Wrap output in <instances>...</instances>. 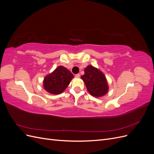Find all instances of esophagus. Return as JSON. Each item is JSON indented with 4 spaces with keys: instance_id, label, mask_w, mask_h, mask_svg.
I'll return each mask as SVG.
<instances>
[{
    "instance_id": "esophagus-1",
    "label": "esophagus",
    "mask_w": 154,
    "mask_h": 154,
    "mask_svg": "<svg viewBox=\"0 0 154 154\" xmlns=\"http://www.w3.org/2000/svg\"><path fill=\"white\" fill-rule=\"evenodd\" d=\"M75 77L76 78H80V74H77L75 75Z\"/></svg>"
}]
</instances>
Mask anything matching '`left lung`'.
<instances>
[{
    "instance_id": "1",
    "label": "left lung",
    "mask_w": 154,
    "mask_h": 154,
    "mask_svg": "<svg viewBox=\"0 0 154 154\" xmlns=\"http://www.w3.org/2000/svg\"><path fill=\"white\" fill-rule=\"evenodd\" d=\"M84 72L85 74L81 78L84 82L91 95L97 97L105 95L109 91V85L105 74L100 70L92 66H88Z\"/></svg>"
}]
</instances>
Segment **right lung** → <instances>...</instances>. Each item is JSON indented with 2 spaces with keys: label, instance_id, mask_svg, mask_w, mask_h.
I'll use <instances>...</instances> for the list:
<instances>
[{
  "label": "right lung",
  "instance_id": "1",
  "mask_svg": "<svg viewBox=\"0 0 154 154\" xmlns=\"http://www.w3.org/2000/svg\"><path fill=\"white\" fill-rule=\"evenodd\" d=\"M73 78V74L69 70L63 66H59L44 78L43 82L44 89L53 94H61Z\"/></svg>",
  "mask_w": 154,
  "mask_h": 154
}]
</instances>
